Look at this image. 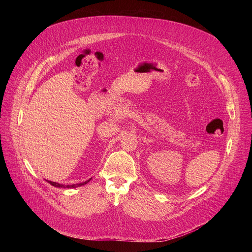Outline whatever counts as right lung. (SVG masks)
Masks as SVG:
<instances>
[{"mask_svg": "<svg viewBox=\"0 0 252 252\" xmlns=\"http://www.w3.org/2000/svg\"><path fill=\"white\" fill-rule=\"evenodd\" d=\"M92 178H90V179H88L87 182H85V183H81V184H77V185H70V186H64V185H60V184H58V183H55V182H51V181H47L51 186H53V187H56V188H63V189H76V188H78V187H82V186H85V185H87L90 181H91Z\"/></svg>", "mask_w": 252, "mask_h": 252, "instance_id": "right-lung-1", "label": "right lung"}]
</instances>
